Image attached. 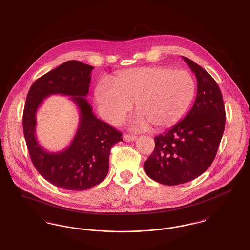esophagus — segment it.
Returning a JSON list of instances; mask_svg holds the SVG:
<instances>
[{
	"mask_svg": "<svg viewBox=\"0 0 250 250\" xmlns=\"http://www.w3.org/2000/svg\"><path fill=\"white\" fill-rule=\"evenodd\" d=\"M123 138H124V141H125V142H128V143H130V142H134V141H136V140H137V137H136V136L128 135V134H125Z\"/></svg>",
	"mask_w": 250,
	"mask_h": 250,
	"instance_id": "obj_1",
	"label": "esophagus"
}]
</instances>
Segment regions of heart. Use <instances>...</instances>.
<instances>
[{
    "label": "heart",
    "mask_w": 250,
    "mask_h": 250,
    "mask_svg": "<svg viewBox=\"0 0 250 250\" xmlns=\"http://www.w3.org/2000/svg\"><path fill=\"white\" fill-rule=\"evenodd\" d=\"M195 81L189 72L164 66L125 70L112 84L100 81L94 90L101 116L120 124L135 103L138 115L132 127L143 130L153 125L161 130L172 126L187 112L195 94Z\"/></svg>",
    "instance_id": "heart-1"
}]
</instances>
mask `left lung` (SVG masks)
Segmentation results:
<instances>
[{
  "mask_svg": "<svg viewBox=\"0 0 250 250\" xmlns=\"http://www.w3.org/2000/svg\"><path fill=\"white\" fill-rule=\"evenodd\" d=\"M197 93L190 112L155 137V149L144 164L147 176L164 185H178L202 175L213 162L225 129L226 111L215 80L191 59Z\"/></svg>",
  "mask_w": 250,
  "mask_h": 250,
  "instance_id": "left-lung-1",
  "label": "left lung"
}]
</instances>
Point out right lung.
Here are the masks:
<instances>
[{"label": "right lung", "instance_id": "add662e5", "mask_svg": "<svg viewBox=\"0 0 250 250\" xmlns=\"http://www.w3.org/2000/svg\"><path fill=\"white\" fill-rule=\"evenodd\" d=\"M92 66L70 60L45 74L30 88L23 110V134L37 171L53 185L70 191H84L102 182L108 173L110 149L123 141L122 133L95 117L85 98ZM52 94L71 96L80 110V124L71 145L49 152L35 138V113L43 99Z\"/></svg>", "mask_w": 250, "mask_h": 250}]
</instances>
